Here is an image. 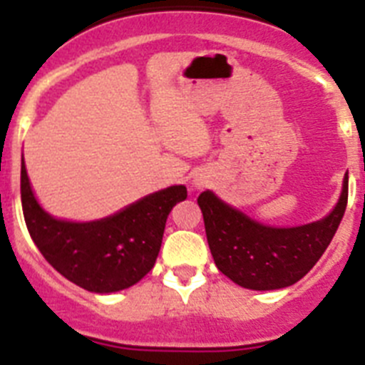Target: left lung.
<instances>
[{"label": "left lung", "mask_w": 365, "mask_h": 365, "mask_svg": "<svg viewBox=\"0 0 365 365\" xmlns=\"http://www.w3.org/2000/svg\"><path fill=\"white\" fill-rule=\"evenodd\" d=\"M347 190L346 175L334 210L322 221L296 228L265 227L219 201L212 192H202L197 202L215 265L232 282L252 291L294 285L333 240L346 212Z\"/></svg>", "instance_id": "obj_1"}]
</instances>
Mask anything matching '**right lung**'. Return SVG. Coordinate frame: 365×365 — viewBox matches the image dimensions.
I'll use <instances>...</instances> for the list:
<instances>
[{"label":"right lung","mask_w":365,"mask_h":365,"mask_svg":"<svg viewBox=\"0 0 365 365\" xmlns=\"http://www.w3.org/2000/svg\"><path fill=\"white\" fill-rule=\"evenodd\" d=\"M186 195V186H170L100 221H58L34 199L21 160V206L32 241L69 282L100 294L128 289L153 269L168 214Z\"/></svg>","instance_id":"add662e5"}]
</instances>
